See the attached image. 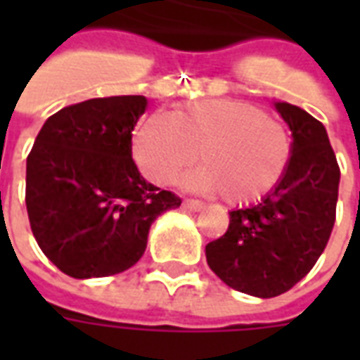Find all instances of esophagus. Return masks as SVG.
<instances>
[{
    "instance_id": "obj_1",
    "label": "esophagus",
    "mask_w": 360,
    "mask_h": 360,
    "mask_svg": "<svg viewBox=\"0 0 360 360\" xmlns=\"http://www.w3.org/2000/svg\"><path fill=\"white\" fill-rule=\"evenodd\" d=\"M183 206H185V208H187V210H191V212H200V210H204V206H206V204H204L202 200L187 198V200L183 202Z\"/></svg>"
}]
</instances>
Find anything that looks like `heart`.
Masks as SVG:
<instances>
[{
  "instance_id": "1",
  "label": "heart",
  "mask_w": 360,
  "mask_h": 360,
  "mask_svg": "<svg viewBox=\"0 0 360 360\" xmlns=\"http://www.w3.org/2000/svg\"><path fill=\"white\" fill-rule=\"evenodd\" d=\"M133 152L144 175L169 185L196 158L204 167L187 185L221 193L231 204L270 195L285 177L293 139L279 121L239 100H198L167 115H152L134 134Z\"/></svg>"
}]
</instances>
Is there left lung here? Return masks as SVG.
<instances>
[{
  "instance_id": "left-lung-1",
  "label": "left lung",
  "mask_w": 360,
  "mask_h": 360,
  "mask_svg": "<svg viewBox=\"0 0 360 360\" xmlns=\"http://www.w3.org/2000/svg\"><path fill=\"white\" fill-rule=\"evenodd\" d=\"M293 133L285 177L264 200L229 212V227L206 245V260L226 285L278 297L299 283L324 252L335 221L340 165L324 125L297 105L276 102Z\"/></svg>"
}]
</instances>
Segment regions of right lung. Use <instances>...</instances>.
<instances>
[{"label":"right lung","mask_w":360,"mask_h":360,"mask_svg":"<svg viewBox=\"0 0 360 360\" xmlns=\"http://www.w3.org/2000/svg\"><path fill=\"white\" fill-rule=\"evenodd\" d=\"M144 96L67 105L44 123L27 158V212L38 247L77 279L134 266L152 221L181 206L144 179L133 160V129Z\"/></svg>","instance_id":"add662e5"}]
</instances>
